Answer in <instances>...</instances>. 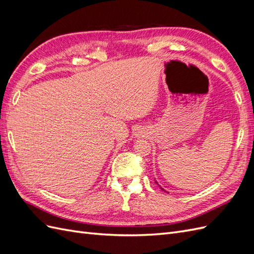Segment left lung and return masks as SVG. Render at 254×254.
I'll use <instances>...</instances> for the list:
<instances>
[{
	"instance_id": "8db88e82",
	"label": "left lung",
	"mask_w": 254,
	"mask_h": 254,
	"mask_svg": "<svg viewBox=\"0 0 254 254\" xmlns=\"http://www.w3.org/2000/svg\"><path fill=\"white\" fill-rule=\"evenodd\" d=\"M156 183H157V181H156ZM157 184H158V183H157ZM159 187H160V186H159ZM160 188H161V187H160ZM161 190H163L162 188H161Z\"/></svg>"
}]
</instances>
